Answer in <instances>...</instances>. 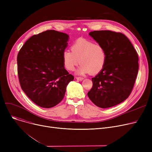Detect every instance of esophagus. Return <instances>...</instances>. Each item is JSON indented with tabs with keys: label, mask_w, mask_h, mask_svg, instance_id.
Segmentation results:
<instances>
[{
	"label": "esophagus",
	"mask_w": 152,
	"mask_h": 152,
	"mask_svg": "<svg viewBox=\"0 0 152 152\" xmlns=\"http://www.w3.org/2000/svg\"><path fill=\"white\" fill-rule=\"evenodd\" d=\"M76 79L78 81H83L84 79L83 77H76Z\"/></svg>",
	"instance_id": "esophagus-1"
}]
</instances>
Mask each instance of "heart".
Returning a JSON list of instances; mask_svg holds the SVG:
<instances>
[{
    "instance_id": "obj_1",
    "label": "heart",
    "mask_w": 152,
    "mask_h": 152,
    "mask_svg": "<svg viewBox=\"0 0 152 152\" xmlns=\"http://www.w3.org/2000/svg\"><path fill=\"white\" fill-rule=\"evenodd\" d=\"M71 52L65 50L62 54L63 65L68 71L75 70L81 64L76 74L96 75L100 72L107 61V52L102 45L84 39H79L71 47Z\"/></svg>"
}]
</instances>
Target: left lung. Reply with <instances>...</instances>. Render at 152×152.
Instances as JSON below:
<instances>
[{"instance_id":"1","label":"left lung","mask_w":152,"mask_h":152,"mask_svg":"<svg viewBox=\"0 0 152 152\" xmlns=\"http://www.w3.org/2000/svg\"><path fill=\"white\" fill-rule=\"evenodd\" d=\"M89 35L107 52L102 70L92 78L87 93L94 104L102 108L117 105L128 98L139 69L138 55L125 35L111 31H94Z\"/></svg>"}]
</instances>
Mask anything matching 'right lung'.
<instances>
[{"label":"right lung","instance_id":"right-lung-1","mask_svg":"<svg viewBox=\"0 0 152 152\" xmlns=\"http://www.w3.org/2000/svg\"><path fill=\"white\" fill-rule=\"evenodd\" d=\"M69 36L47 30L31 37L17 56L18 75L22 90L39 107H55L65 97L66 86L73 81L63 65L62 54Z\"/></svg>","mask_w":152,"mask_h":152}]
</instances>
